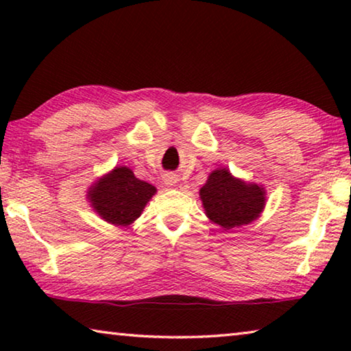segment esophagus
Listing matches in <instances>:
<instances>
[{
    "label": "esophagus",
    "mask_w": 351,
    "mask_h": 351,
    "mask_svg": "<svg viewBox=\"0 0 351 351\" xmlns=\"http://www.w3.org/2000/svg\"><path fill=\"white\" fill-rule=\"evenodd\" d=\"M176 181H178L176 175H173V173H167V175H164V182L167 184V186H173V184H176Z\"/></svg>",
    "instance_id": "obj_1"
}]
</instances>
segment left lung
I'll use <instances>...</instances> for the list:
<instances>
[{"label": "left lung", "mask_w": 351, "mask_h": 351, "mask_svg": "<svg viewBox=\"0 0 351 351\" xmlns=\"http://www.w3.org/2000/svg\"><path fill=\"white\" fill-rule=\"evenodd\" d=\"M199 197L206 215L224 230L254 221L265 207L263 189L235 180L226 169L212 171Z\"/></svg>", "instance_id": "8db88e82"}]
</instances>
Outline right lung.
Segmentation results:
<instances>
[{
    "mask_svg": "<svg viewBox=\"0 0 351 351\" xmlns=\"http://www.w3.org/2000/svg\"><path fill=\"white\" fill-rule=\"evenodd\" d=\"M88 198L100 217L114 226H128L141 217L145 204L156 193L152 184L141 181L127 167H116L96 182Z\"/></svg>",
    "mask_w": 351,
    "mask_h": 351,
    "instance_id": "1",
    "label": "right lung"
}]
</instances>
